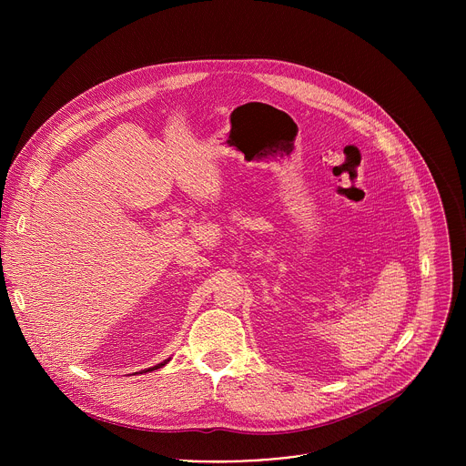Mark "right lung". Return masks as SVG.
<instances>
[{
	"mask_svg": "<svg viewBox=\"0 0 466 466\" xmlns=\"http://www.w3.org/2000/svg\"><path fill=\"white\" fill-rule=\"evenodd\" d=\"M167 361H169V360H166V361H162V363H158V365H155V367H151V369H147V370H146V372H151V370H157V369H160V367H164V365H166V363H167ZM142 372H144V370H142Z\"/></svg>",
	"mask_w": 466,
	"mask_h": 466,
	"instance_id": "add662e5",
	"label": "right lung"
}]
</instances>
